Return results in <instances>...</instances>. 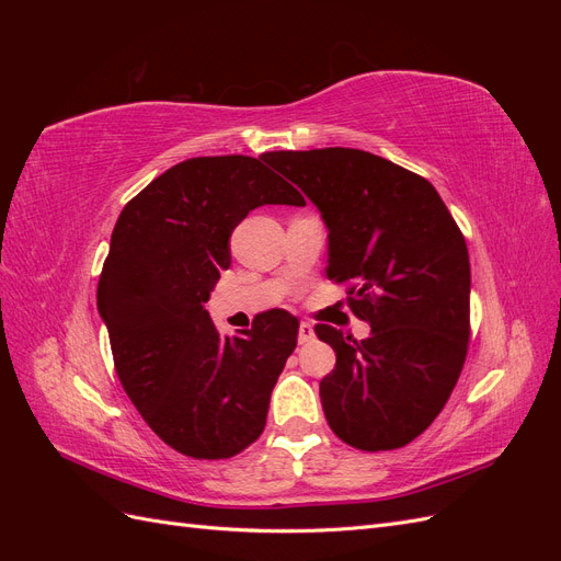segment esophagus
<instances>
[{
    "label": "esophagus",
    "mask_w": 561,
    "mask_h": 561,
    "mask_svg": "<svg viewBox=\"0 0 561 561\" xmlns=\"http://www.w3.org/2000/svg\"><path fill=\"white\" fill-rule=\"evenodd\" d=\"M313 336H316V332H313V325H311V322L301 320V322H299V344H307V342H311Z\"/></svg>",
    "instance_id": "1"
}]
</instances>
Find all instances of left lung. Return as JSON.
Listing matches in <instances>:
<instances>
[{
	"label": "left lung",
	"mask_w": 561,
	"mask_h": 561,
	"mask_svg": "<svg viewBox=\"0 0 561 561\" xmlns=\"http://www.w3.org/2000/svg\"><path fill=\"white\" fill-rule=\"evenodd\" d=\"M264 161L307 194L328 225V278L369 322L363 342L330 325L336 353L320 381L330 428L363 451L410 445L443 412L470 339V260L435 186L363 149L268 151Z\"/></svg>",
	"instance_id": "obj_1"
}]
</instances>
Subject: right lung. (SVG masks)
<instances>
[{"mask_svg":"<svg viewBox=\"0 0 561 561\" xmlns=\"http://www.w3.org/2000/svg\"><path fill=\"white\" fill-rule=\"evenodd\" d=\"M262 159L196 157L151 180L118 215L98 283L126 396L168 447L206 461L262 435L271 390L297 346L299 320L283 309L233 336L206 311L231 264L236 225L266 203L304 206Z\"/></svg>","mask_w":561,"mask_h":561,"instance_id":"1","label":"right lung"}]
</instances>
